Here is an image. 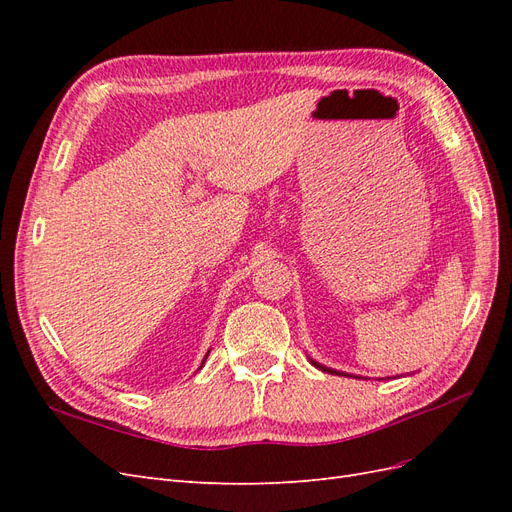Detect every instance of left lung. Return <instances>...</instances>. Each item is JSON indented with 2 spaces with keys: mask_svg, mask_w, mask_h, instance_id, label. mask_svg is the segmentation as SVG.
Instances as JSON below:
<instances>
[{
  "mask_svg": "<svg viewBox=\"0 0 512 512\" xmlns=\"http://www.w3.org/2000/svg\"><path fill=\"white\" fill-rule=\"evenodd\" d=\"M318 369H322V371H327V374H337V371H333V369H329V367H324V365H320V363H316V361H312Z\"/></svg>",
  "mask_w": 512,
  "mask_h": 512,
  "instance_id": "8db88e82",
  "label": "left lung"
}]
</instances>
